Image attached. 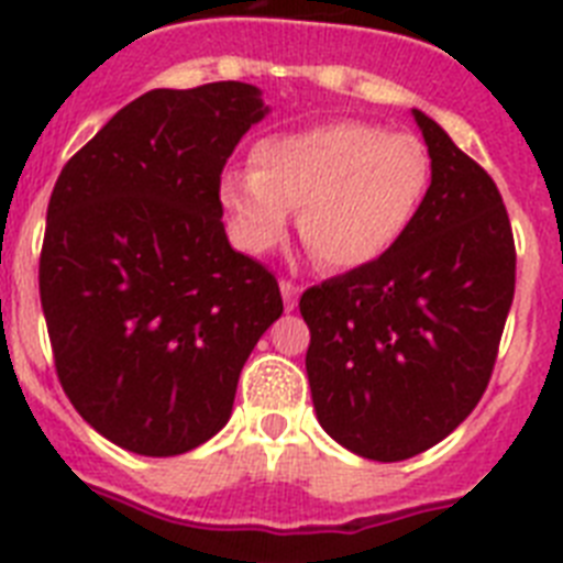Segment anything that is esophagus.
<instances>
[{
	"label": "esophagus",
	"instance_id": "obj_1",
	"mask_svg": "<svg viewBox=\"0 0 563 563\" xmlns=\"http://www.w3.org/2000/svg\"><path fill=\"white\" fill-rule=\"evenodd\" d=\"M282 296H285L287 310H292V307H296V301H299V285H296V282H290V278H282Z\"/></svg>",
	"mask_w": 563,
	"mask_h": 563
}]
</instances>
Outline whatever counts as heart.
Wrapping results in <instances>:
<instances>
[{
    "instance_id": "1",
    "label": "heart",
    "mask_w": 563,
    "mask_h": 563,
    "mask_svg": "<svg viewBox=\"0 0 563 563\" xmlns=\"http://www.w3.org/2000/svg\"><path fill=\"white\" fill-rule=\"evenodd\" d=\"M253 170H224L219 199L235 239L267 253L301 208V242L330 271L382 258L401 239L430 185V153L410 133L378 124H316L267 136L253 147Z\"/></svg>"
}]
</instances>
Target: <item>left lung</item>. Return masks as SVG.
I'll use <instances>...</instances> for the list:
<instances>
[{"label":"left lung","instance_id":"8db88e82","mask_svg":"<svg viewBox=\"0 0 563 563\" xmlns=\"http://www.w3.org/2000/svg\"><path fill=\"white\" fill-rule=\"evenodd\" d=\"M432 181L382 258L301 292L321 427L353 453L405 461L446 439L487 390L516 292L496 181L416 110Z\"/></svg>","mask_w":563,"mask_h":563}]
</instances>
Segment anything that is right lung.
I'll return each instance as SVG.
<instances>
[{
	"mask_svg": "<svg viewBox=\"0 0 563 563\" xmlns=\"http://www.w3.org/2000/svg\"><path fill=\"white\" fill-rule=\"evenodd\" d=\"M267 113L244 81L147 90L67 158L47 205L40 296L81 419L139 455H181L230 419L282 316L278 282L235 253L219 181Z\"/></svg>",
	"mask_w": 563,
	"mask_h": 563,
	"instance_id": "obj_1",
	"label": "right lung"
}]
</instances>
